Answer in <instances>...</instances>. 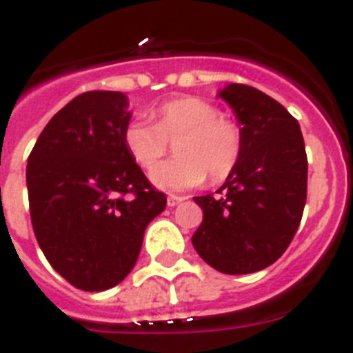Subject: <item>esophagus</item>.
Segmentation results:
<instances>
[{"mask_svg":"<svg viewBox=\"0 0 353 353\" xmlns=\"http://www.w3.org/2000/svg\"><path fill=\"white\" fill-rule=\"evenodd\" d=\"M182 201H183L182 196H176V194L168 196V207H176V205L182 203Z\"/></svg>","mask_w":353,"mask_h":353,"instance_id":"esophagus-1","label":"esophagus"}]
</instances>
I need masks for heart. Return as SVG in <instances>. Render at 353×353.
I'll use <instances>...</instances> for the list:
<instances>
[{
    "mask_svg": "<svg viewBox=\"0 0 353 353\" xmlns=\"http://www.w3.org/2000/svg\"><path fill=\"white\" fill-rule=\"evenodd\" d=\"M154 123L134 120L123 130V143L134 162L150 170L176 141L179 157L161 162L150 180L166 191H185L203 183H219L235 171L244 132L239 121L223 117L221 109L201 97H179L154 109Z\"/></svg>",
    "mask_w": 353,
    "mask_h": 353,
    "instance_id": "heart-1",
    "label": "heart"
}]
</instances>
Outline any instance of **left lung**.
Masks as SVG:
<instances>
[{
  "label": "left lung",
  "mask_w": 353,
  "mask_h": 353,
  "mask_svg": "<svg viewBox=\"0 0 353 353\" xmlns=\"http://www.w3.org/2000/svg\"><path fill=\"white\" fill-rule=\"evenodd\" d=\"M236 113L244 150L215 194L198 196L203 223L192 245L223 274L263 270L288 249L307 196V155L299 121L272 97L248 84L219 93Z\"/></svg>",
  "instance_id": "1"
}]
</instances>
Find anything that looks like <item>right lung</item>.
Returning <instances> with one entry per match:
<instances>
[{
    "mask_svg": "<svg viewBox=\"0 0 353 353\" xmlns=\"http://www.w3.org/2000/svg\"><path fill=\"white\" fill-rule=\"evenodd\" d=\"M129 120L123 93H81L49 120L28 157L37 242L52 269L84 292L125 279L146 226L166 208V194L127 152Z\"/></svg>",
    "mask_w": 353,
    "mask_h": 353,
    "instance_id": "1",
    "label": "right lung"
}]
</instances>
